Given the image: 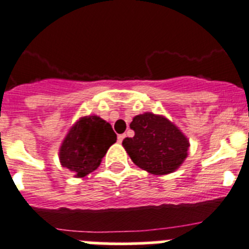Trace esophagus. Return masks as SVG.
<instances>
[{
	"label": "esophagus",
	"mask_w": 249,
	"mask_h": 249,
	"mask_svg": "<svg viewBox=\"0 0 249 249\" xmlns=\"http://www.w3.org/2000/svg\"><path fill=\"white\" fill-rule=\"evenodd\" d=\"M124 138H125V134L118 135V142H119V143H121V142L124 141Z\"/></svg>",
	"instance_id": "1"
}]
</instances>
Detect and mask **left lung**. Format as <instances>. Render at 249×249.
<instances>
[{
  "instance_id": "obj_1",
  "label": "left lung",
  "mask_w": 249,
  "mask_h": 249,
  "mask_svg": "<svg viewBox=\"0 0 249 249\" xmlns=\"http://www.w3.org/2000/svg\"><path fill=\"white\" fill-rule=\"evenodd\" d=\"M130 129L134 130V137L125 138L123 147L139 168L152 175L160 176L176 171L189 154V139L162 115H137Z\"/></svg>"
}]
</instances>
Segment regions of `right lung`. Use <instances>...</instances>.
<instances>
[{"label":"right lung","instance_id":"add662e5","mask_svg":"<svg viewBox=\"0 0 249 249\" xmlns=\"http://www.w3.org/2000/svg\"><path fill=\"white\" fill-rule=\"evenodd\" d=\"M115 142L116 134L108 123L96 115L83 116L70 129L60 145V164L76 177H85L100 166Z\"/></svg>","mask_w":249,"mask_h":249}]
</instances>
